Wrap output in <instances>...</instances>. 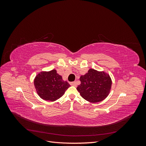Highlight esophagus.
Returning <instances> with one entry per match:
<instances>
[{
	"instance_id": "34e87169",
	"label": "esophagus",
	"mask_w": 146,
	"mask_h": 146,
	"mask_svg": "<svg viewBox=\"0 0 146 146\" xmlns=\"http://www.w3.org/2000/svg\"><path fill=\"white\" fill-rule=\"evenodd\" d=\"M70 85H72V86H77V82H70Z\"/></svg>"
}]
</instances>
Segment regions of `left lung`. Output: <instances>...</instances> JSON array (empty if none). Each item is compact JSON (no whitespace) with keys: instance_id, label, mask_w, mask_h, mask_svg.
<instances>
[{"instance_id":"1","label":"left lung","mask_w":146,"mask_h":146,"mask_svg":"<svg viewBox=\"0 0 146 146\" xmlns=\"http://www.w3.org/2000/svg\"><path fill=\"white\" fill-rule=\"evenodd\" d=\"M81 83L77 88L80 96L91 103L104 100L111 90L112 81L109 74L104 71L90 69L86 74L80 76Z\"/></svg>"}]
</instances>
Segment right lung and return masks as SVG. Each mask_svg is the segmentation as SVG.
Wrapping results in <instances>:
<instances>
[{
	"instance_id": "obj_1",
	"label": "right lung",
	"mask_w": 146,
	"mask_h": 146,
	"mask_svg": "<svg viewBox=\"0 0 146 146\" xmlns=\"http://www.w3.org/2000/svg\"><path fill=\"white\" fill-rule=\"evenodd\" d=\"M34 86L41 99L54 102L63 96L70 85L63 80L55 69H53L37 74L34 79Z\"/></svg>"
}]
</instances>
